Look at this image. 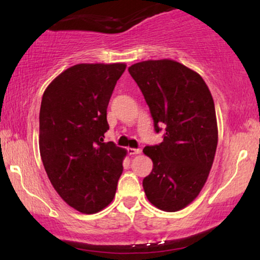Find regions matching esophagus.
Wrapping results in <instances>:
<instances>
[{"instance_id":"34e87169","label":"esophagus","mask_w":260,"mask_h":260,"mask_svg":"<svg viewBox=\"0 0 260 260\" xmlns=\"http://www.w3.org/2000/svg\"><path fill=\"white\" fill-rule=\"evenodd\" d=\"M127 152H129V155H138V154H141V149L127 148Z\"/></svg>"}]
</instances>
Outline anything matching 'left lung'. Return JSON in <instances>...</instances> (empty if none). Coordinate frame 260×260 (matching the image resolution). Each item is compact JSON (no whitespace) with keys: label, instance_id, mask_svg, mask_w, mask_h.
<instances>
[{"label":"left lung","instance_id":"obj_1","mask_svg":"<svg viewBox=\"0 0 260 260\" xmlns=\"http://www.w3.org/2000/svg\"><path fill=\"white\" fill-rule=\"evenodd\" d=\"M127 71L156 133L166 127L162 143L143 149L154 165L143 180L144 193L161 211H180L200 194L214 161L218 123L212 93L200 74L172 59L145 60Z\"/></svg>","mask_w":260,"mask_h":260}]
</instances>
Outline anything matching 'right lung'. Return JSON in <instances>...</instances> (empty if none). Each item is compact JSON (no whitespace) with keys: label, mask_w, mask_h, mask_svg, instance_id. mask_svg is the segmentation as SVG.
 <instances>
[{"label":"right lung","mask_w":260,"mask_h":260,"mask_svg":"<svg viewBox=\"0 0 260 260\" xmlns=\"http://www.w3.org/2000/svg\"><path fill=\"white\" fill-rule=\"evenodd\" d=\"M126 65L78 63L44 92L39 148L45 170L60 198L84 214L111 204L126 150L104 142L112 91Z\"/></svg>","instance_id":"right-lung-1"}]
</instances>
